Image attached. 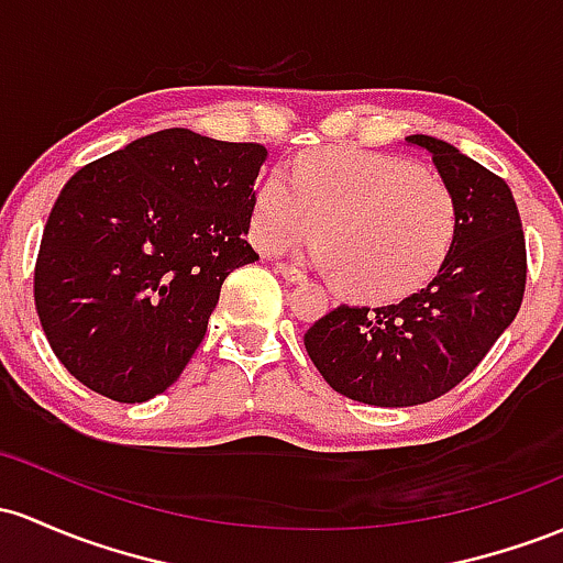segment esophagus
<instances>
[{
    "label": "esophagus",
    "mask_w": 563,
    "mask_h": 563,
    "mask_svg": "<svg viewBox=\"0 0 563 563\" xmlns=\"http://www.w3.org/2000/svg\"><path fill=\"white\" fill-rule=\"evenodd\" d=\"M277 272H280L288 283H301L307 277L305 272H301L299 267H294V264H277Z\"/></svg>",
    "instance_id": "esophagus-1"
}]
</instances>
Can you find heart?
<instances>
[{
	"instance_id": "obj_1",
	"label": "heart",
	"mask_w": 563,
	"mask_h": 563,
	"mask_svg": "<svg viewBox=\"0 0 563 563\" xmlns=\"http://www.w3.org/2000/svg\"><path fill=\"white\" fill-rule=\"evenodd\" d=\"M454 191L404 157L323 150L272 173L253 197L251 238L262 251L312 240L307 256L352 296L390 301L417 291L452 251Z\"/></svg>"
}]
</instances>
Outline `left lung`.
I'll list each match as a JSON object with an SVG mask.
<instances>
[{
    "label": "left lung",
    "mask_w": 563,
    "mask_h": 563,
    "mask_svg": "<svg viewBox=\"0 0 563 563\" xmlns=\"http://www.w3.org/2000/svg\"><path fill=\"white\" fill-rule=\"evenodd\" d=\"M406 144L430 154L460 206L446 262L398 305H339L305 333L333 390L385 409L428 404L460 385L512 323L527 286V243L508 184L441 139L417 133Z\"/></svg>",
    "instance_id": "obj_1"
}]
</instances>
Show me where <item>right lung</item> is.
<instances>
[{"label":"right lung","instance_id":"right-lung-1","mask_svg":"<svg viewBox=\"0 0 563 563\" xmlns=\"http://www.w3.org/2000/svg\"><path fill=\"white\" fill-rule=\"evenodd\" d=\"M264 159L262 144L168 128L66 181L42 234L34 305L74 379L144 404L181 376L221 283L258 262L245 234Z\"/></svg>","mask_w":563,"mask_h":563}]
</instances>
